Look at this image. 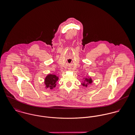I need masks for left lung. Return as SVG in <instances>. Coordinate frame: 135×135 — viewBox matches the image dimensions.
Listing matches in <instances>:
<instances>
[{
    "mask_svg": "<svg viewBox=\"0 0 135 135\" xmlns=\"http://www.w3.org/2000/svg\"><path fill=\"white\" fill-rule=\"evenodd\" d=\"M86 81V84H85L84 83ZM93 82V80H92V79L91 78H85V80H84V82L83 83H81V85H83V86H86V87H87V85L88 84H91Z\"/></svg>",
    "mask_w": 135,
    "mask_h": 135,
    "instance_id": "obj_1",
    "label": "left lung"
}]
</instances>
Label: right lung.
<instances>
[{"label":"right lung","mask_w":135,"mask_h":135,"mask_svg":"<svg viewBox=\"0 0 135 135\" xmlns=\"http://www.w3.org/2000/svg\"><path fill=\"white\" fill-rule=\"evenodd\" d=\"M59 78L54 74H48L45 79V84L46 88L52 89L56 86Z\"/></svg>","instance_id":"right-lung-1"}]
</instances>
